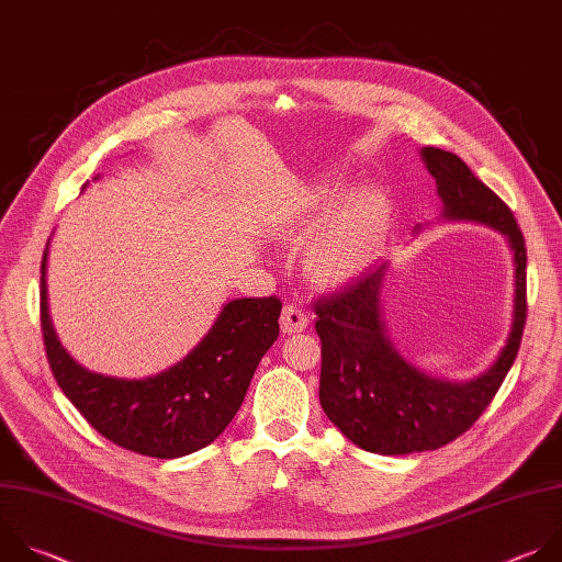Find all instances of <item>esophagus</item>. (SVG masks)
<instances>
[{
  "label": "esophagus",
  "mask_w": 562,
  "mask_h": 562,
  "mask_svg": "<svg viewBox=\"0 0 562 562\" xmlns=\"http://www.w3.org/2000/svg\"><path fill=\"white\" fill-rule=\"evenodd\" d=\"M280 326H282V333H286V335L302 333L308 326V313L302 306H297V304H286L282 308Z\"/></svg>",
  "instance_id": "1"
}]
</instances>
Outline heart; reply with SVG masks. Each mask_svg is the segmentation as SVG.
<instances>
[{"mask_svg":"<svg viewBox=\"0 0 562 562\" xmlns=\"http://www.w3.org/2000/svg\"><path fill=\"white\" fill-rule=\"evenodd\" d=\"M330 192L311 194L306 203L284 221V234L306 236L330 214ZM326 221V220H325ZM391 207L384 196L366 192L333 214L313 236L306 249L308 273L324 284H339L359 276L375 258L389 229Z\"/></svg>","mask_w":562,"mask_h":562,"instance_id":"b5f03b06","label":"heart"}]
</instances>
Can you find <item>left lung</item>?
Segmentation results:
<instances>
[{"label": "left lung", "instance_id": "obj_1", "mask_svg": "<svg viewBox=\"0 0 562 562\" xmlns=\"http://www.w3.org/2000/svg\"><path fill=\"white\" fill-rule=\"evenodd\" d=\"M422 156L448 218L487 223L507 234L516 260L514 324L498 359L481 378L450 384L413 368L386 339L380 315L386 265L319 295L313 302L322 341L319 404L346 439L375 454L437 450L470 430L498 393L527 322V249L512 210L457 154L424 147Z\"/></svg>", "mask_w": 562, "mask_h": 562}]
</instances>
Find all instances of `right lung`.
Wrapping results in <instances>:
<instances>
[{"label":"right lung","mask_w":562,"mask_h":562,"mask_svg":"<svg viewBox=\"0 0 562 562\" xmlns=\"http://www.w3.org/2000/svg\"><path fill=\"white\" fill-rule=\"evenodd\" d=\"M46 260L48 247L40 293L46 357L59 389L83 419L119 448L151 459H178L218 439L280 335V297L232 300L182 361L147 380H114L81 368L61 348L48 315Z\"/></svg>","instance_id":"add662e5"}]
</instances>
